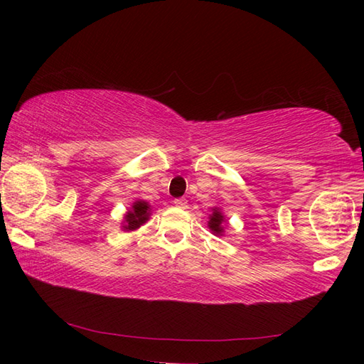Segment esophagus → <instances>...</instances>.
<instances>
[{
	"label": "esophagus",
	"mask_w": 364,
	"mask_h": 364,
	"mask_svg": "<svg viewBox=\"0 0 364 364\" xmlns=\"http://www.w3.org/2000/svg\"><path fill=\"white\" fill-rule=\"evenodd\" d=\"M176 206H180V208H186L188 206V200L186 198H175V202H173Z\"/></svg>",
	"instance_id": "esophagus-1"
}]
</instances>
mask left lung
Returning a JSON list of instances; mask_svg holds the SVG:
<instances>
[{
  "label": "left lung",
  "mask_w": 364,
  "mask_h": 364,
  "mask_svg": "<svg viewBox=\"0 0 364 364\" xmlns=\"http://www.w3.org/2000/svg\"><path fill=\"white\" fill-rule=\"evenodd\" d=\"M208 225L214 231L215 235H222L223 231V215L220 214V211L215 208L213 215H210V222H208Z\"/></svg>",
  "instance_id": "left-lung-1"
}]
</instances>
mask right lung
<instances>
[{
  "instance_id": "1",
  "label": "right lung",
  "mask_w": 364,
  "mask_h": 364,
  "mask_svg": "<svg viewBox=\"0 0 364 364\" xmlns=\"http://www.w3.org/2000/svg\"><path fill=\"white\" fill-rule=\"evenodd\" d=\"M149 205H146L145 202H136L133 205V210H131L127 215V225L123 227L128 231H133L136 228H139L142 225V223H145V220H149Z\"/></svg>"
}]
</instances>
